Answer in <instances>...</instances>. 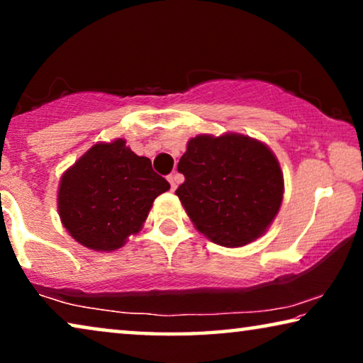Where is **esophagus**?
I'll return each mask as SVG.
<instances>
[{
    "mask_svg": "<svg viewBox=\"0 0 363 363\" xmlns=\"http://www.w3.org/2000/svg\"><path fill=\"white\" fill-rule=\"evenodd\" d=\"M167 178H168V183H170L172 190H175V188L178 186V183L182 182V177L178 175V173H172V175H168Z\"/></svg>",
    "mask_w": 363,
    "mask_h": 363,
    "instance_id": "obj_1",
    "label": "esophagus"
}]
</instances>
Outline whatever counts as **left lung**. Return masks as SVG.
<instances>
[{
    "label": "left lung",
    "mask_w": 363,
    "mask_h": 363,
    "mask_svg": "<svg viewBox=\"0 0 363 363\" xmlns=\"http://www.w3.org/2000/svg\"><path fill=\"white\" fill-rule=\"evenodd\" d=\"M180 198L208 240L240 247L262 236L282 203L284 178L269 148L240 133L198 135L178 162Z\"/></svg>",
    "instance_id": "8db88e82"
}]
</instances>
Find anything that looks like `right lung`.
Returning a JSON list of instances; mask_svg holds the SVG:
<instances>
[{
	"mask_svg": "<svg viewBox=\"0 0 363 363\" xmlns=\"http://www.w3.org/2000/svg\"><path fill=\"white\" fill-rule=\"evenodd\" d=\"M170 190L150 158L117 138L96 143L66 170L57 193L61 221L74 240L94 251H116L137 235L153 200Z\"/></svg>",
	"mask_w": 363,
	"mask_h": 363,
	"instance_id": "add662e5",
	"label": "right lung"
}]
</instances>
